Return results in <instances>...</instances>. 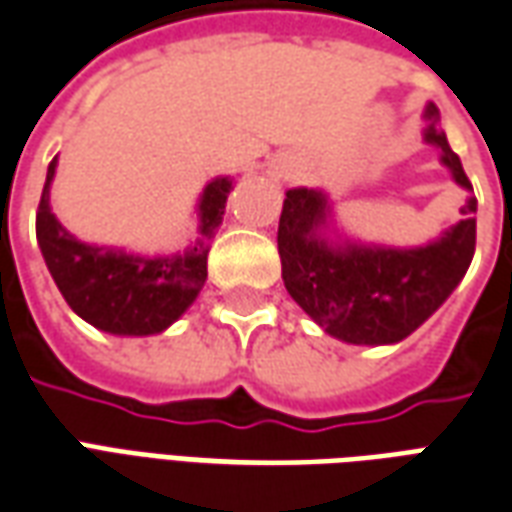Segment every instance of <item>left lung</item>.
<instances>
[{
  "mask_svg": "<svg viewBox=\"0 0 512 512\" xmlns=\"http://www.w3.org/2000/svg\"><path fill=\"white\" fill-rule=\"evenodd\" d=\"M425 142L441 150V164L458 186L472 183L439 128V109H425ZM463 219L436 241L414 249L329 241L332 208L318 189H290L279 216V260L285 288L321 326L343 343L389 345L406 340L447 301L466 274L477 238V200L466 197Z\"/></svg>",
  "mask_w": 512,
  "mask_h": 512,
  "instance_id": "left-lung-1",
  "label": "left lung"
}]
</instances>
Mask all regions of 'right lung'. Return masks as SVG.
Masks as SVG:
<instances>
[{"mask_svg":"<svg viewBox=\"0 0 512 512\" xmlns=\"http://www.w3.org/2000/svg\"><path fill=\"white\" fill-rule=\"evenodd\" d=\"M49 164L38 205V244L62 299L79 318L120 337L164 332L189 310L208 277V241L219 230L233 178H213L197 202V241L178 255H128L123 249L84 244L51 213Z\"/></svg>","mask_w":512,"mask_h":512,"instance_id":"add662e5","label":"right lung"}]
</instances>
